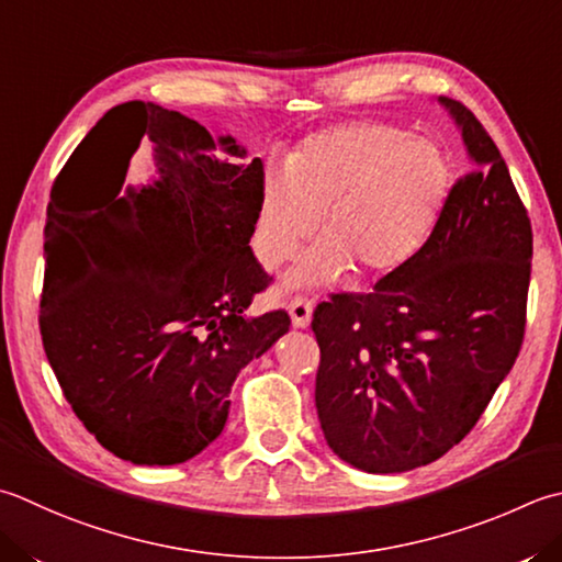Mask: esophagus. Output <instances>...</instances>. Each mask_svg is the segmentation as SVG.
Listing matches in <instances>:
<instances>
[{"instance_id": "obj_1", "label": "esophagus", "mask_w": 562, "mask_h": 562, "mask_svg": "<svg viewBox=\"0 0 562 562\" xmlns=\"http://www.w3.org/2000/svg\"><path fill=\"white\" fill-rule=\"evenodd\" d=\"M290 316L296 328H306L312 322V300L310 296H294L290 302Z\"/></svg>"}]
</instances>
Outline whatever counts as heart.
<instances>
[{
    "mask_svg": "<svg viewBox=\"0 0 562 562\" xmlns=\"http://www.w3.org/2000/svg\"><path fill=\"white\" fill-rule=\"evenodd\" d=\"M450 190L446 153L412 131L350 121L316 131L288 170L262 178L256 250L266 268L290 260L322 226L328 244L296 270L326 282L348 266L362 278L404 268L441 218Z\"/></svg>",
    "mask_w": 562,
    "mask_h": 562,
    "instance_id": "obj_1",
    "label": "heart"
}]
</instances>
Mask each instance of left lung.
Wrapping results in <instances>:
<instances>
[{
  "label": "left lung",
  "mask_w": 562,
  "mask_h": 562,
  "mask_svg": "<svg viewBox=\"0 0 562 562\" xmlns=\"http://www.w3.org/2000/svg\"><path fill=\"white\" fill-rule=\"evenodd\" d=\"M472 170L424 248L372 288L314 312L316 412L334 453L406 472L458 446L509 375L526 331L533 234L499 148L456 99Z\"/></svg>",
  "instance_id": "obj_1"
}]
</instances>
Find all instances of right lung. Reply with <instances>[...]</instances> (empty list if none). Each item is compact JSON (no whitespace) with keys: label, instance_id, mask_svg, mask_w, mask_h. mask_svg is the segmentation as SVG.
<instances>
[{"label":"right lung","instance_id":"right-lung-1","mask_svg":"<svg viewBox=\"0 0 562 562\" xmlns=\"http://www.w3.org/2000/svg\"><path fill=\"white\" fill-rule=\"evenodd\" d=\"M143 137L159 180L124 188ZM180 112L126 102L106 112L53 182L41 338L65 400L109 453L178 465L224 431L240 368L290 328L248 316L272 282L248 240L262 162Z\"/></svg>","mask_w":562,"mask_h":562}]
</instances>
